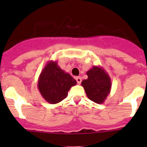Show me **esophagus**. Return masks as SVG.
<instances>
[{
  "mask_svg": "<svg viewBox=\"0 0 147 147\" xmlns=\"http://www.w3.org/2000/svg\"><path fill=\"white\" fill-rule=\"evenodd\" d=\"M75 80H77V82H78V84H81V82H82V79H81L80 77H76L75 78Z\"/></svg>",
  "mask_w": 147,
  "mask_h": 147,
  "instance_id": "34e87169",
  "label": "esophagus"
}]
</instances>
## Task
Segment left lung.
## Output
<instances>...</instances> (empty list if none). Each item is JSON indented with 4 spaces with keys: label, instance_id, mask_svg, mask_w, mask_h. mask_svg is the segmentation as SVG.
<instances>
[{
    "label": "left lung",
    "instance_id": "obj_1",
    "mask_svg": "<svg viewBox=\"0 0 147 147\" xmlns=\"http://www.w3.org/2000/svg\"><path fill=\"white\" fill-rule=\"evenodd\" d=\"M88 78L82 81V86L87 97L97 104H102L109 95L112 87L111 78L100 66H94L87 72Z\"/></svg>",
    "mask_w": 147,
    "mask_h": 147
}]
</instances>
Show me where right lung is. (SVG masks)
I'll return each instance as SVG.
<instances>
[{
    "label": "right lung",
    "instance_id": "1",
    "mask_svg": "<svg viewBox=\"0 0 147 147\" xmlns=\"http://www.w3.org/2000/svg\"><path fill=\"white\" fill-rule=\"evenodd\" d=\"M76 80L60 67L57 61L47 62L38 78V88L46 102L57 104L67 97Z\"/></svg>",
    "mask_w": 147,
    "mask_h": 147
}]
</instances>
